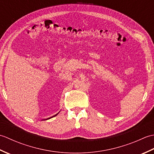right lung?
<instances>
[{
    "instance_id": "1",
    "label": "right lung",
    "mask_w": 154,
    "mask_h": 154,
    "mask_svg": "<svg viewBox=\"0 0 154 154\" xmlns=\"http://www.w3.org/2000/svg\"><path fill=\"white\" fill-rule=\"evenodd\" d=\"M57 114H58V113H57ZM57 114H55V115H54V116H56V115H57ZM54 116H52V117H54ZM49 119H50V118H49Z\"/></svg>"
}]
</instances>
